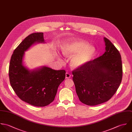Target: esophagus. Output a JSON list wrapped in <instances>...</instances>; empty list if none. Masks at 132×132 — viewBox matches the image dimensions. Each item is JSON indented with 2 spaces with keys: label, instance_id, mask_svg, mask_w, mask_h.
Returning <instances> with one entry per match:
<instances>
[{
  "label": "esophagus",
  "instance_id": "1",
  "mask_svg": "<svg viewBox=\"0 0 132 132\" xmlns=\"http://www.w3.org/2000/svg\"><path fill=\"white\" fill-rule=\"evenodd\" d=\"M70 77H71V75H70L69 73L66 72V75H65V78H66V79H69V78H70Z\"/></svg>",
  "mask_w": 132,
  "mask_h": 132
}]
</instances>
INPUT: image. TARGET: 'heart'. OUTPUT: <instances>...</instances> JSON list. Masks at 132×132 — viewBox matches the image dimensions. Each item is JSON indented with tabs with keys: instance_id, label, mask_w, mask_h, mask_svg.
I'll use <instances>...</instances> for the list:
<instances>
[{
	"instance_id": "heart-1",
	"label": "heart",
	"mask_w": 132,
	"mask_h": 132,
	"mask_svg": "<svg viewBox=\"0 0 132 132\" xmlns=\"http://www.w3.org/2000/svg\"><path fill=\"white\" fill-rule=\"evenodd\" d=\"M66 56H72L70 61L71 67L75 68L84 66L89 63L95 53V49L85 42L76 41L65 44L62 49Z\"/></svg>"
}]
</instances>
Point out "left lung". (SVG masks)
Returning a JSON list of instances; mask_svg holds the SVG:
<instances>
[{"instance_id": "obj_1", "label": "left lung", "mask_w": 132, "mask_h": 132, "mask_svg": "<svg viewBox=\"0 0 132 132\" xmlns=\"http://www.w3.org/2000/svg\"><path fill=\"white\" fill-rule=\"evenodd\" d=\"M105 52L101 56L72 71L79 101L95 105L109 101L117 91L122 78L121 57L117 49L104 38Z\"/></svg>"}]
</instances>
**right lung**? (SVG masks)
<instances>
[{"label": "right lung", "instance_id": "right-lung-1", "mask_svg": "<svg viewBox=\"0 0 132 132\" xmlns=\"http://www.w3.org/2000/svg\"><path fill=\"white\" fill-rule=\"evenodd\" d=\"M44 42L43 32L28 35L14 50L9 66L10 82L15 93L22 101L36 106L52 103L58 87L65 78L64 70L42 66L29 70L23 65L24 52L34 44Z\"/></svg>", "mask_w": 132, "mask_h": 132}]
</instances>
